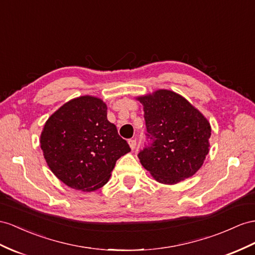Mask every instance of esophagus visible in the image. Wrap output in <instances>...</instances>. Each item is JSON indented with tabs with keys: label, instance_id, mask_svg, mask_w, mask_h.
I'll list each match as a JSON object with an SVG mask.
<instances>
[{
	"label": "esophagus",
	"instance_id": "esophagus-1",
	"mask_svg": "<svg viewBox=\"0 0 255 255\" xmlns=\"http://www.w3.org/2000/svg\"><path fill=\"white\" fill-rule=\"evenodd\" d=\"M128 143H129L130 148H131V149H134V148H135V146H136V140H135V139H130V140L128 141Z\"/></svg>",
	"mask_w": 255,
	"mask_h": 255
}]
</instances>
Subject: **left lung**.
Returning a JSON list of instances; mask_svg holds the SVG:
<instances>
[{"instance_id": "left-lung-1", "label": "left lung", "mask_w": 255, "mask_h": 255, "mask_svg": "<svg viewBox=\"0 0 255 255\" xmlns=\"http://www.w3.org/2000/svg\"><path fill=\"white\" fill-rule=\"evenodd\" d=\"M144 109L146 142L142 166L156 181L175 184L192 177L209 152L211 127L198 110L170 90L138 98Z\"/></svg>"}]
</instances>
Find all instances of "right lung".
I'll return each instance as SVG.
<instances>
[{"mask_svg": "<svg viewBox=\"0 0 255 255\" xmlns=\"http://www.w3.org/2000/svg\"><path fill=\"white\" fill-rule=\"evenodd\" d=\"M95 97L71 100L56 111L41 134V147L56 177L75 190L91 192L107 183L116 160L130 152Z\"/></svg>", "mask_w": 255, "mask_h": 255, "instance_id": "add662e5", "label": "right lung"}]
</instances>
